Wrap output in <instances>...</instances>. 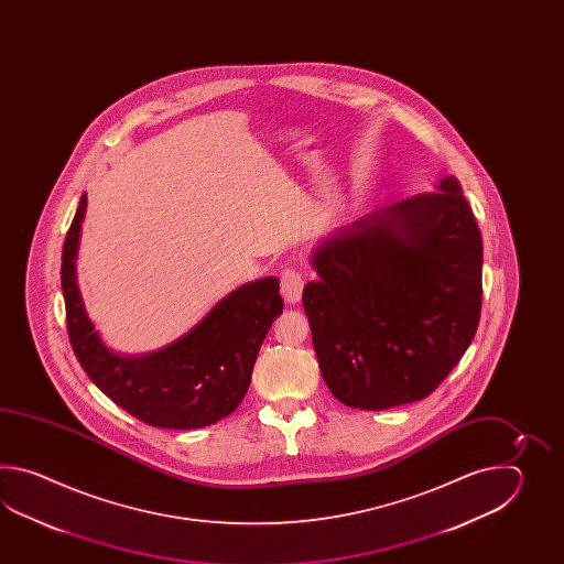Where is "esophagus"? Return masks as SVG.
<instances>
[{"label": "esophagus", "instance_id": "obj_1", "mask_svg": "<svg viewBox=\"0 0 564 564\" xmlns=\"http://www.w3.org/2000/svg\"><path fill=\"white\" fill-rule=\"evenodd\" d=\"M302 288H304V278H302L299 270L288 268V270L282 272L280 292H282V299L286 300L288 304L300 302V299H302Z\"/></svg>", "mask_w": 564, "mask_h": 564}]
</instances>
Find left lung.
I'll return each mask as SVG.
<instances>
[{
  "mask_svg": "<svg viewBox=\"0 0 564 564\" xmlns=\"http://www.w3.org/2000/svg\"><path fill=\"white\" fill-rule=\"evenodd\" d=\"M481 260V234L454 175L326 236L302 304L330 393L381 411L435 391L476 335Z\"/></svg>",
  "mask_w": 564,
  "mask_h": 564,
  "instance_id": "left-lung-1",
  "label": "left lung"
}]
</instances>
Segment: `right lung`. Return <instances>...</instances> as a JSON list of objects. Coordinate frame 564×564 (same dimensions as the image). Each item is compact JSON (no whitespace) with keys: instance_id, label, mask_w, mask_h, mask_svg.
<instances>
[{"instance_id":"1","label":"right lung","mask_w":564,"mask_h":564,"mask_svg":"<svg viewBox=\"0 0 564 564\" xmlns=\"http://www.w3.org/2000/svg\"><path fill=\"white\" fill-rule=\"evenodd\" d=\"M86 214L80 197L62 250V292L74 355L90 381L132 417L163 430H197L236 411L253 362L284 302L278 278L241 284L199 323L144 355L108 348L88 318L76 284V256Z\"/></svg>"}]
</instances>
